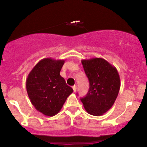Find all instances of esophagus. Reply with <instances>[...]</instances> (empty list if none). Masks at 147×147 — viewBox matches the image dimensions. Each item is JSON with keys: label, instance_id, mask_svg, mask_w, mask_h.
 <instances>
[{"label": "esophagus", "instance_id": "obj_1", "mask_svg": "<svg viewBox=\"0 0 147 147\" xmlns=\"http://www.w3.org/2000/svg\"><path fill=\"white\" fill-rule=\"evenodd\" d=\"M72 89H73L74 92H76V90H77V86H72Z\"/></svg>", "mask_w": 147, "mask_h": 147}]
</instances>
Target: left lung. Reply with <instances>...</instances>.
<instances>
[{
  "label": "left lung",
  "mask_w": 147,
  "mask_h": 147,
  "mask_svg": "<svg viewBox=\"0 0 147 147\" xmlns=\"http://www.w3.org/2000/svg\"><path fill=\"white\" fill-rule=\"evenodd\" d=\"M82 63L90 88L80 99L88 113L102 115L115 102L120 88L119 75L115 67L102 58L84 59Z\"/></svg>",
  "instance_id": "obj_1"
}]
</instances>
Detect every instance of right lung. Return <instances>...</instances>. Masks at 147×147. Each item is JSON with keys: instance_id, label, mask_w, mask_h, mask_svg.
<instances>
[{"instance_id": "add662e5", "label": "right lung", "mask_w": 147, "mask_h": 147, "mask_svg": "<svg viewBox=\"0 0 147 147\" xmlns=\"http://www.w3.org/2000/svg\"><path fill=\"white\" fill-rule=\"evenodd\" d=\"M64 60L45 58L38 61L26 80L28 97L37 111L46 116H54L63 107L73 92L60 75Z\"/></svg>"}]
</instances>
